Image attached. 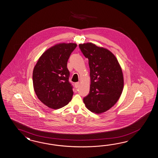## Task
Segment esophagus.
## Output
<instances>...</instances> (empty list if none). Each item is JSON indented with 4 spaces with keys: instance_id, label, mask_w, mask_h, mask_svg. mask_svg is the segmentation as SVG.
<instances>
[{
    "instance_id": "34e87169",
    "label": "esophagus",
    "mask_w": 158,
    "mask_h": 158,
    "mask_svg": "<svg viewBox=\"0 0 158 158\" xmlns=\"http://www.w3.org/2000/svg\"><path fill=\"white\" fill-rule=\"evenodd\" d=\"M79 85H80V83L79 82H77V83H75V87L77 88L79 87Z\"/></svg>"
}]
</instances>
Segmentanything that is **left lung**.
I'll list each match as a JSON object with an SVG mask.
<instances>
[{"label": "left lung", "mask_w": 158, "mask_h": 158, "mask_svg": "<svg viewBox=\"0 0 158 158\" xmlns=\"http://www.w3.org/2000/svg\"><path fill=\"white\" fill-rule=\"evenodd\" d=\"M79 48L88 59L91 84L83 99L92 112L101 114L115 105L123 88V76L119 62L110 51L92 42L81 44Z\"/></svg>", "instance_id": "left-lung-1"}]
</instances>
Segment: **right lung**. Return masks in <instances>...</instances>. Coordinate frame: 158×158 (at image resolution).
<instances>
[{
	"label": "right lung",
	"mask_w": 158,
	"mask_h": 158,
	"mask_svg": "<svg viewBox=\"0 0 158 158\" xmlns=\"http://www.w3.org/2000/svg\"><path fill=\"white\" fill-rule=\"evenodd\" d=\"M77 46L75 43H60L52 46L39 58L34 67V90L39 100L50 108H61L72 99L73 91L69 81L67 63Z\"/></svg>",
	"instance_id": "add662e5"
}]
</instances>
